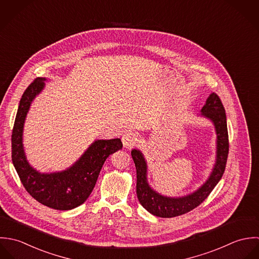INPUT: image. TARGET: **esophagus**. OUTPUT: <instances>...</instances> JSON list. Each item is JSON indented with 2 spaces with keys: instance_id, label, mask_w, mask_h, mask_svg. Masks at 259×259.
I'll return each instance as SVG.
<instances>
[{
  "instance_id": "1",
  "label": "esophagus",
  "mask_w": 259,
  "mask_h": 259,
  "mask_svg": "<svg viewBox=\"0 0 259 259\" xmlns=\"http://www.w3.org/2000/svg\"><path fill=\"white\" fill-rule=\"evenodd\" d=\"M122 143L125 148H131L137 143V135L133 132H126L122 136Z\"/></svg>"
}]
</instances>
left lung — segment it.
<instances>
[{
	"instance_id": "left-lung-1",
	"label": "left lung",
	"mask_w": 259,
	"mask_h": 259,
	"mask_svg": "<svg viewBox=\"0 0 259 259\" xmlns=\"http://www.w3.org/2000/svg\"><path fill=\"white\" fill-rule=\"evenodd\" d=\"M199 116L210 120L215 128L216 158L206 181L192 193L179 197H170L158 193L149 185L147 179L148 166L143 153L139 149H132L131 151L137 173L136 193L138 200L148 212L155 216L170 218L191 211L206 199L224 173L229 148L227 123L224 107L215 93L209 95Z\"/></svg>"
}]
</instances>
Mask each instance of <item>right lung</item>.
<instances>
[{"instance_id": "right-lung-1", "label": "right lung", "mask_w": 259, "mask_h": 259, "mask_svg": "<svg viewBox=\"0 0 259 259\" xmlns=\"http://www.w3.org/2000/svg\"><path fill=\"white\" fill-rule=\"evenodd\" d=\"M46 78H37L24 92L12 132V160L22 184L38 202L57 210H71L83 204L95 187L107 157L122 149L120 138L95 140L81 157L63 171L42 173L27 160L23 132L34 99L44 90Z\"/></svg>"}]
</instances>
